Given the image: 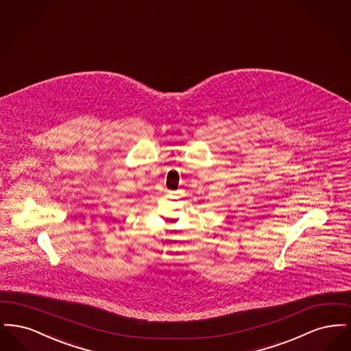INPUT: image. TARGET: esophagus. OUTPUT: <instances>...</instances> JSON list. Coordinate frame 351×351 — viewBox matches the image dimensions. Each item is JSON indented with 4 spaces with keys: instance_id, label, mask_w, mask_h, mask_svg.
Returning <instances> with one entry per match:
<instances>
[{
    "instance_id": "1",
    "label": "esophagus",
    "mask_w": 351,
    "mask_h": 351,
    "mask_svg": "<svg viewBox=\"0 0 351 351\" xmlns=\"http://www.w3.org/2000/svg\"><path fill=\"white\" fill-rule=\"evenodd\" d=\"M179 193V191L176 192V191H168V195H171V196H173V195H178Z\"/></svg>"
}]
</instances>
